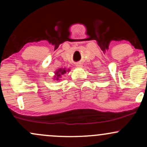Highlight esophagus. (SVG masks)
Segmentation results:
<instances>
[{"label": "esophagus", "instance_id": "obj_1", "mask_svg": "<svg viewBox=\"0 0 147 147\" xmlns=\"http://www.w3.org/2000/svg\"><path fill=\"white\" fill-rule=\"evenodd\" d=\"M76 65H77V68H81V67L82 66V64H81V63H77Z\"/></svg>", "mask_w": 147, "mask_h": 147}]
</instances>
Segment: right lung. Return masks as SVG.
Segmentation results:
<instances>
[{
  "mask_svg": "<svg viewBox=\"0 0 147 147\" xmlns=\"http://www.w3.org/2000/svg\"><path fill=\"white\" fill-rule=\"evenodd\" d=\"M69 71V70H68ZM66 72V70H65V69H59V70H57L56 72V75H57V77H56V79L57 80H59V78H60L61 77L62 75H63L64 73H65Z\"/></svg>",
  "mask_w": 147,
  "mask_h": 147,
  "instance_id": "1",
  "label": "right lung"
}]
</instances>
